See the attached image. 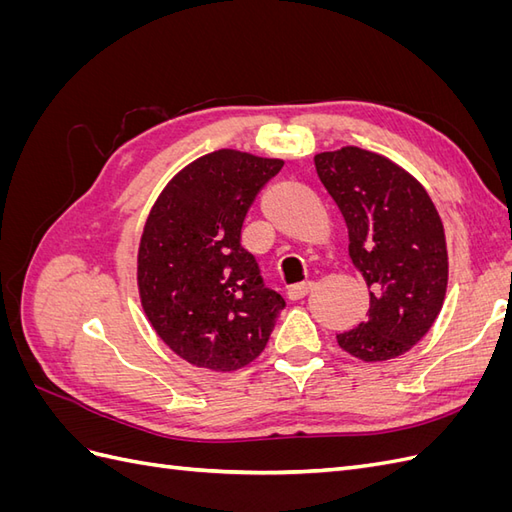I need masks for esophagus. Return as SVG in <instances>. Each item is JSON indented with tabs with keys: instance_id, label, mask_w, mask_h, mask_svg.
<instances>
[{
	"instance_id": "34e87169",
	"label": "esophagus",
	"mask_w": 512,
	"mask_h": 512,
	"mask_svg": "<svg viewBox=\"0 0 512 512\" xmlns=\"http://www.w3.org/2000/svg\"><path fill=\"white\" fill-rule=\"evenodd\" d=\"M312 282H305V284H294V286H290L288 290H286V297H288V301H299V299H303L305 294L312 290Z\"/></svg>"
}]
</instances>
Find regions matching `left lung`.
I'll return each instance as SVG.
<instances>
[{"instance_id":"8db88e82","label":"left lung","mask_w":512,"mask_h":512,"mask_svg":"<svg viewBox=\"0 0 512 512\" xmlns=\"http://www.w3.org/2000/svg\"><path fill=\"white\" fill-rule=\"evenodd\" d=\"M316 173L348 226V254L369 290L367 320L337 344L365 363L421 342L446 297L448 252L423 183L380 153L342 147L314 156Z\"/></svg>"}]
</instances>
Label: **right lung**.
<instances>
[{
	"label": "right lung",
	"mask_w": 512,
	"mask_h": 512,
	"mask_svg": "<svg viewBox=\"0 0 512 512\" xmlns=\"http://www.w3.org/2000/svg\"><path fill=\"white\" fill-rule=\"evenodd\" d=\"M282 166L277 158L218 149L181 168L147 215L138 297L153 331L194 367L250 365L286 307L241 247L247 209Z\"/></svg>",
	"instance_id": "right-lung-1"
}]
</instances>
